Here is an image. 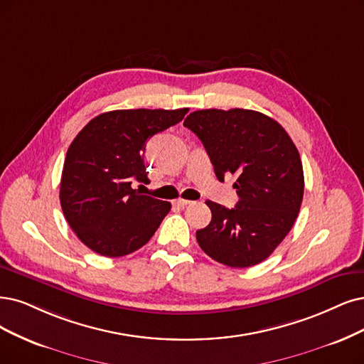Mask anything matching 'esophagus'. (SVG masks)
<instances>
[{
    "mask_svg": "<svg viewBox=\"0 0 364 364\" xmlns=\"http://www.w3.org/2000/svg\"><path fill=\"white\" fill-rule=\"evenodd\" d=\"M173 204L178 205V207H186V205L192 204V200H189V199H181V198H180V199H175Z\"/></svg>",
    "mask_w": 364,
    "mask_h": 364,
    "instance_id": "obj_1",
    "label": "esophagus"
}]
</instances>
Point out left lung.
Wrapping results in <instances>:
<instances>
[{"label": "left lung", "instance_id": "8db88e82", "mask_svg": "<svg viewBox=\"0 0 364 364\" xmlns=\"http://www.w3.org/2000/svg\"><path fill=\"white\" fill-rule=\"evenodd\" d=\"M204 144L219 181L235 173L234 208L207 200L211 222L196 231L210 258L234 268L262 262L299 216L304 192L297 146L277 121L250 109H203L184 119Z\"/></svg>", "mask_w": 364, "mask_h": 364}]
</instances>
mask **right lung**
<instances>
[{
  "label": "right lung",
  "mask_w": 364,
  "mask_h": 364,
  "mask_svg": "<svg viewBox=\"0 0 364 364\" xmlns=\"http://www.w3.org/2000/svg\"><path fill=\"white\" fill-rule=\"evenodd\" d=\"M183 109H119L97 115L67 150L60 186L65 220L82 243L107 258L124 257L148 243L171 204L133 189L150 183L145 144L175 126Z\"/></svg>",
  "instance_id": "obj_1"
}]
</instances>
